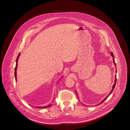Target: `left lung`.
Returning a JSON list of instances; mask_svg holds the SVG:
<instances>
[{
  "mask_svg": "<svg viewBox=\"0 0 130 130\" xmlns=\"http://www.w3.org/2000/svg\"><path fill=\"white\" fill-rule=\"evenodd\" d=\"M111 56L113 57V62L114 63V64H115V67H116V63H115V58H114V56H113V54H112V52H111ZM116 72H117V69H116ZM117 78H116V75L115 76V84H114V85H113V86H112V90H111V92L101 102V103H99V104H98L96 105H95V106H97V105H100V104H101V103H102L103 102H104L107 99V98L110 95V94H111V93L112 92V91H113V89H114V88H115V85H116V81H117V79H116ZM76 95H77V93L76 92Z\"/></svg>",
  "mask_w": 130,
  "mask_h": 130,
  "instance_id": "obj_1",
  "label": "left lung"
}]
</instances>
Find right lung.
<instances>
[{
    "instance_id": "right-lung-1",
    "label": "right lung",
    "mask_w": 130,
    "mask_h": 130,
    "mask_svg": "<svg viewBox=\"0 0 130 130\" xmlns=\"http://www.w3.org/2000/svg\"><path fill=\"white\" fill-rule=\"evenodd\" d=\"M20 53H19V55L17 57V60H16V66H15V71H14V75H15V80L17 81V67H18V60H19V57L20 56ZM52 106V104H50L47 106H45V107H36V108H39V109H43V108H48V107H50Z\"/></svg>"
}]
</instances>
